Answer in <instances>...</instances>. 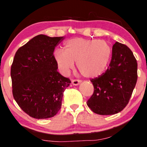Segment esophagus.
Wrapping results in <instances>:
<instances>
[{"label":"esophagus","instance_id":"esophagus-1","mask_svg":"<svg viewBox=\"0 0 147 147\" xmlns=\"http://www.w3.org/2000/svg\"><path fill=\"white\" fill-rule=\"evenodd\" d=\"M81 83V81L77 80V79H72V84L74 86H78V85Z\"/></svg>","mask_w":147,"mask_h":147}]
</instances>
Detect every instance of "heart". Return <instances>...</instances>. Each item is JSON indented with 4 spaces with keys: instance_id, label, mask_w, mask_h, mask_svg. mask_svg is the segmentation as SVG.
I'll list each match as a JSON object with an SVG mask.
<instances>
[{
    "instance_id": "heart-1",
    "label": "heart",
    "mask_w": 147,
    "mask_h": 147,
    "mask_svg": "<svg viewBox=\"0 0 147 147\" xmlns=\"http://www.w3.org/2000/svg\"><path fill=\"white\" fill-rule=\"evenodd\" d=\"M112 55L110 46L104 40L72 38L64 43V50L57 49L53 56L59 70L67 75L77 62L81 75L94 78L101 75L108 64Z\"/></svg>"
}]
</instances>
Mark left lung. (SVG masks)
Here are the masks:
<instances>
[{
  "mask_svg": "<svg viewBox=\"0 0 147 147\" xmlns=\"http://www.w3.org/2000/svg\"><path fill=\"white\" fill-rule=\"evenodd\" d=\"M138 63L132 51L116 42L107 70L92 79L94 93L87 101L93 112L112 115L121 112L128 104L138 79Z\"/></svg>",
  "mask_w": 147,
  "mask_h": 147,
  "instance_id": "1",
  "label": "left lung"
}]
</instances>
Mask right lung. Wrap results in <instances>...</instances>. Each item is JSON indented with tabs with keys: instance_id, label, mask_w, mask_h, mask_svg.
Segmentation results:
<instances>
[{
	"instance_id": "add662e5",
	"label": "right lung",
	"mask_w": 147,
	"mask_h": 147,
	"mask_svg": "<svg viewBox=\"0 0 147 147\" xmlns=\"http://www.w3.org/2000/svg\"><path fill=\"white\" fill-rule=\"evenodd\" d=\"M63 39L38 35L16 53L11 67L12 92L31 117L51 118L61 108L63 92L71 81L57 72L53 52Z\"/></svg>"
}]
</instances>
